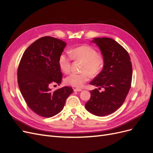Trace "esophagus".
<instances>
[{
    "instance_id": "34e87169",
    "label": "esophagus",
    "mask_w": 153,
    "mask_h": 153,
    "mask_svg": "<svg viewBox=\"0 0 153 153\" xmlns=\"http://www.w3.org/2000/svg\"><path fill=\"white\" fill-rule=\"evenodd\" d=\"M74 92H80V91H82V89H74Z\"/></svg>"
}]
</instances>
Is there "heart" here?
<instances>
[{
	"label": "heart",
	"mask_w": 153,
	"mask_h": 153,
	"mask_svg": "<svg viewBox=\"0 0 153 153\" xmlns=\"http://www.w3.org/2000/svg\"><path fill=\"white\" fill-rule=\"evenodd\" d=\"M71 53L76 59L84 61L81 73H73L67 76L65 82L69 85L77 88L84 87L89 80L90 74L96 75L98 74L103 66V59L98 55L97 51L89 45H82L73 48ZM59 66L64 73H68L71 69V58L66 53H62L58 59Z\"/></svg>",
	"instance_id": "obj_1"
}]
</instances>
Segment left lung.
Returning <instances> with one entry per match:
<instances>
[{
  "instance_id": "1",
  "label": "left lung",
  "mask_w": 153,
  "mask_h": 153,
  "mask_svg": "<svg viewBox=\"0 0 153 153\" xmlns=\"http://www.w3.org/2000/svg\"><path fill=\"white\" fill-rule=\"evenodd\" d=\"M103 55L102 71L90 84L99 87L91 91V98L85 103L87 111L97 116H105L115 112L124 103L131 87L132 65L127 51L114 39L93 38ZM104 88L100 93L99 90Z\"/></svg>"
}]
</instances>
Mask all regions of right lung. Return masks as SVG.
Segmentation results:
<instances>
[{"mask_svg":"<svg viewBox=\"0 0 153 153\" xmlns=\"http://www.w3.org/2000/svg\"><path fill=\"white\" fill-rule=\"evenodd\" d=\"M66 43L45 36L30 45L24 52L18 68V84L29 107L40 116L52 117L63 109L73 92L69 87L52 91V84L59 85L62 73L58 59Z\"/></svg>","mask_w":153,"mask_h":153,"instance_id":"1","label":"right lung"}]
</instances>
